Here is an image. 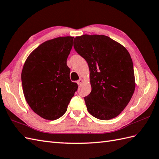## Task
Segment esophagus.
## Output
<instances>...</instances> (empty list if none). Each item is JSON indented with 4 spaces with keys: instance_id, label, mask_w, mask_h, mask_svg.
Wrapping results in <instances>:
<instances>
[{
    "instance_id": "obj_1",
    "label": "esophagus",
    "mask_w": 159,
    "mask_h": 159,
    "mask_svg": "<svg viewBox=\"0 0 159 159\" xmlns=\"http://www.w3.org/2000/svg\"><path fill=\"white\" fill-rule=\"evenodd\" d=\"M76 83H77V84H79V85H80V84L83 83V79H80L79 80H77Z\"/></svg>"
}]
</instances>
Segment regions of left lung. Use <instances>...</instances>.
<instances>
[{
  "label": "left lung",
  "instance_id": "1",
  "mask_svg": "<svg viewBox=\"0 0 159 159\" xmlns=\"http://www.w3.org/2000/svg\"><path fill=\"white\" fill-rule=\"evenodd\" d=\"M74 48L89 68L91 91L84 98L88 112L100 120L117 116L129 104L135 87L130 54L104 35L77 36Z\"/></svg>",
  "mask_w": 159,
  "mask_h": 159
}]
</instances>
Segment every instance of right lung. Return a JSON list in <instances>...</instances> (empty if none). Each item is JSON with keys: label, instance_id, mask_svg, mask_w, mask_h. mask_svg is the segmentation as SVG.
I'll return each instance as SVG.
<instances>
[{"label": "right lung", "instance_id": "right-lung-1", "mask_svg": "<svg viewBox=\"0 0 159 159\" xmlns=\"http://www.w3.org/2000/svg\"><path fill=\"white\" fill-rule=\"evenodd\" d=\"M73 38L59 37L42 43L24 65L21 82L25 100L45 119L53 120L64 115L78 89L70 79L67 66Z\"/></svg>", "mask_w": 159, "mask_h": 159}]
</instances>
